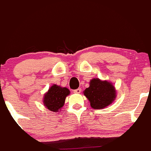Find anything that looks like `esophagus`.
I'll list each match as a JSON object with an SVG mask.
<instances>
[{
	"label": "esophagus",
	"mask_w": 151,
	"mask_h": 151,
	"mask_svg": "<svg viewBox=\"0 0 151 151\" xmlns=\"http://www.w3.org/2000/svg\"><path fill=\"white\" fill-rule=\"evenodd\" d=\"M80 92H81V88H77V89H75V90H74V93H80Z\"/></svg>",
	"instance_id": "1"
}]
</instances>
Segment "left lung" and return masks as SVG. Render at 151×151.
Segmentation results:
<instances>
[{"label":"left lung","instance_id":"8db88e82","mask_svg":"<svg viewBox=\"0 0 151 151\" xmlns=\"http://www.w3.org/2000/svg\"><path fill=\"white\" fill-rule=\"evenodd\" d=\"M84 95L90 101L91 108L102 109L114 100L116 91L111 83L96 78L91 80L90 86L84 91Z\"/></svg>","mask_w":151,"mask_h":151}]
</instances>
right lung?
I'll return each instance as SVG.
<instances>
[{"label":"right lung","instance_id":"add662e5","mask_svg":"<svg viewBox=\"0 0 151 151\" xmlns=\"http://www.w3.org/2000/svg\"><path fill=\"white\" fill-rule=\"evenodd\" d=\"M69 93V90L66 88H62L54 85L45 94L43 99L45 106L50 111L57 112L63 106L65 97Z\"/></svg>","mask_w":151,"mask_h":151}]
</instances>
